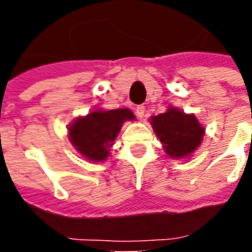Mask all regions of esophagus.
I'll return each mask as SVG.
<instances>
[{
  "instance_id": "esophagus-1",
  "label": "esophagus",
  "mask_w": 252,
  "mask_h": 252,
  "mask_svg": "<svg viewBox=\"0 0 252 252\" xmlns=\"http://www.w3.org/2000/svg\"><path fill=\"white\" fill-rule=\"evenodd\" d=\"M144 112H146V108L143 106V105H139L135 108V115L139 117V119H143L144 117Z\"/></svg>"
}]
</instances>
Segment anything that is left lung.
I'll list each match as a JSON object with an SVG mask.
<instances>
[{"mask_svg": "<svg viewBox=\"0 0 252 252\" xmlns=\"http://www.w3.org/2000/svg\"><path fill=\"white\" fill-rule=\"evenodd\" d=\"M164 153L173 159H188L201 146L205 128L193 113L169 106L164 113L150 119Z\"/></svg>", "mask_w": 252, "mask_h": 252, "instance_id": "1", "label": "left lung"}]
</instances>
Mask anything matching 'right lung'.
<instances>
[{"label":"right lung","mask_w":252,"mask_h":252,"mask_svg":"<svg viewBox=\"0 0 252 252\" xmlns=\"http://www.w3.org/2000/svg\"><path fill=\"white\" fill-rule=\"evenodd\" d=\"M136 119L128 108L105 110L95 108L86 116H79L67 126L72 147L90 162H104L110 147L126 121Z\"/></svg>","instance_id":"1"}]
</instances>
